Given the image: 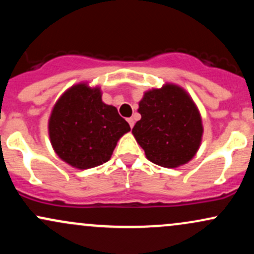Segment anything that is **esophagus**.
I'll use <instances>...</instances> for the list:
<instances>
[{
    "mask_svg": "<svg viewBox=\"0 0 254 254\" xmlns=\"http://www.w3.org/2000/svg\"><path fill=\"white\" fill-rule=\"evenodd\" d=\"M127 123H129L130 127H133V125H135V121H133V118H127Z\"/></svg>",
    "mask_w": 254,
    "mask_h": 254,
    "instance_id": "34e87169",
    "label": "esophagus"
}]
</instances>
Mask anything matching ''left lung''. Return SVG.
Wrapping results in <instances>:
<instances>
[{"mask_svg": "<svg viewBox=\"0 0 254 254\" xmlns=\"http://www.w3.org/2000/svg\"><path fill=\"white\" fill-rule=\"evenodd\" d=\"M132 135L153 164L177 168L193 159L203 137L202 116L191 95L176 83L144 92Z\"/></svg>", "mask_w": 254, "mask_h": 254, "instance_id": "obj_1", "label": "left lung"}]
</instances>
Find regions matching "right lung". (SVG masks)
I'll use <instances>...</instances> for the list:
<instances>
[{"mask_svg": "<svg viewBox=\"0 0 254 254\" xmlns=\"http://www.w3.org/2000/svg\"><path fill=\"white\" fill-rule=\"evenodd\" d=\"M99 86H71L58 98L49 118V137L55 153L77 170L107 162L130 125L112 105L103 101Z\"/></svg>", "mask_w": 254, "mask_h": 254, "instance_id": "right-lung-1", "label": "right lung"}]
</instances>
